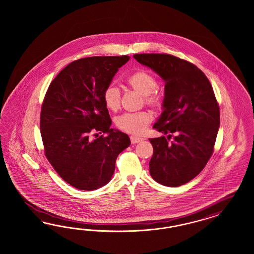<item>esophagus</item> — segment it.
Segmentation results:
<instances>
[{
  "mask_svg": "<svg viewBox=\"0 0 254 254\" xmlns=\"http://www.w3.org/2000/svg\"><path fill=\"white\" fill-rule=\"evenodd\" d=\"M130 140L132 143H138V142L142 141L143 138H138V137H136V136H131Z\"/></svg>",
  "mask_w": 254,
  "mask_h": 254,
  "instance_id": "obj_1",
  "label": "esophagus"
}]
</instances>
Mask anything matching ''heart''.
I'll list each match as a JSON object with an SVG mask.
<instances>
[{"label":"heart","mask_w":254,"mask_h":254,"mask_svg":"<svg viewBox=\"0 0 254 254\" xmlns=\"http://www.w3.org/2000/svg\"><path fill=\"white\" fill-rule=\"evenodd\" d=\"M127 84L131 88L144 97L148 105L159 109L162 107V98L155 93L157 82L150 72L146 70H138L131 74L127 79ZM103 101L106 107L111 111H117L121 103V94L115 85H109L103 92ZM152 116L147 112H139L135 114H125L118 117L116 125L121 130L140 135L146 130L152 122Z\"/></svg>","instance_id":"b5f03b06"}]
</instances>
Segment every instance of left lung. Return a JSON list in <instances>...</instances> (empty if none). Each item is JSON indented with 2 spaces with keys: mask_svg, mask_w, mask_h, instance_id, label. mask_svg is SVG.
<instances>
[{
  "mask_svg": "<svg viewBox=\"0 0 254 254\" xmlns=\"http://www.w3.org/2000/svg\"><path fill=\"white\" fill-rule=\"evenodd\" d=\"M133 57L165 82L163 112L154 127L167 137L149 138L154 147L150 174L165 186L187 184L199 174L213 153L220 110L212 86L201 69L177 57Z\"/></svg>",
  "mask_w": 254,
  "mask_h": 254,
  "instance_id": "1",
  "label": "left lung"
}]
</instances>
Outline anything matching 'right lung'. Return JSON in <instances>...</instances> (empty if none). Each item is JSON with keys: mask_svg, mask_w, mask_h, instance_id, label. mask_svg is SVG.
<instances>
[{"mask_svg": "<svg viewBox=\"0 0 254 254\" xmlns=\"http://www.w3.org/2000/svg\"><path fill=\"white\" fill-rule=\"evenodd\" d=\"M128 56L90 57L69 63L49 85L41 112L45 154L58 174L79 190L107 185L129 137L111 128L103 92ZM107 133L93 140L91 136Z\"/></svg>", "mask_w": 254, "mask_h": 254, "instance_id": "right-lung-1", "label": "right lung"}]
</instances>
